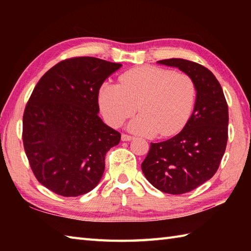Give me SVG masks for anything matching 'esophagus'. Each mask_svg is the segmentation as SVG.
<instances>
[{
    "mask_svg": "<svg viewBox=\"0 0 251 251\" xmlns=\"http://www.w3.org/2000/svg\"><path fill=\"white\" fill-rule=\"evenodd\" d=\"M132 136H129V135H126V134H123L122 135V140L123 141H130L132 139Z\"/></svg>",
    "mask_w": 251,
    "mask_h": 251,
    "instance_id": "34e87169",
    "label": "esophagus"
}]
</instances>
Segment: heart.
<instances>
[{
    "label": "heart",
    "instance_id": "b5f03b06",
    "mask_svg": "<svg viewBox=\"0 0 251 251\" xmlns=\"http://www.w3.org/2000/svg\"><path fill=\"white\" fill-rule=\"evenodd\" d=\"M196 86L188 73L142 66L122 74L119 85L104 83L98 94L100 110L112 127H120L137 112L129 129L143 136L168 137L188 123Z\"/></svg>",
    "mask_w": 251,
    "mask_h": 251
}]
</instances>
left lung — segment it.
Listing matches in <instances>:
<instances>
[{
	"label": "left lung",
	"mask_w": 251,
	"mask_h": 251,
	"mask_svg": "<svg viewBox=\"0 0 251 251\" xmlns=\"http://www.w3.org/2000/svg\"><path fill=\"white\" fill-rule=\"evenodd\" d=\"M193 78L194 111L184 128L166 141L152 143L142 172L164 193L184 194L209 180L219 168L227 142L228 109L220 83L204 66L181 58L157 61Z\"/></svg>",
	"instance_id": "8db88e82"
}]
</instances>
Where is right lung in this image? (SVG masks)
Instances as JSON below:
<instances>
[{"instance_id": "obj_1", "label": "right lung", "mask_w": 251, "mask_h": 251, "mask_svg": "<svg viewBox=\"0 0 251 251\" xmlns=\"http://www.w3.org/2000/svg\"><path fill=\"white\" fill-rule=\"evenodd\" d=\"M121 63L74 57L50 69L32 92L23 120L25 155L35 178L54 193H88L121 134L98 116V94Z\"/></svg>"}]
</instances>
